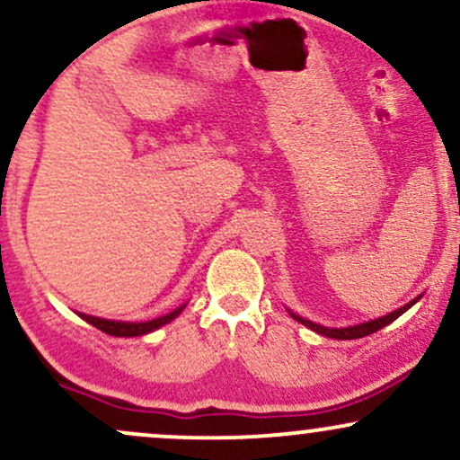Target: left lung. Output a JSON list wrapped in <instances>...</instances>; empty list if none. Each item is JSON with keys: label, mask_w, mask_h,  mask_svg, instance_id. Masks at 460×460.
I'll use <instances>...</instances> for the list:
<instances>
[{"label": "left lung", "mask_w": 460, "mask_h": 460, "mask_svg": "<svg viewBox=\"0 0 460 460\" xmlns=\"http://www.w3.org/2000/svg\"><path fill=\"white\" fill-rule=\"evenodd\" d=\"M420 298H421V294H420V296H417V298L411 300V303H406L404 307H400V309L392 311V314H387V315H381V318H376V320L361 322V324L344 326V329H331V326H322V324H315V322H311V320H307V318H300V315L294 314V311H289V315H292V318L296 320V322H300V324H305V326H307V329H311V331H315V332H318V335L332 337V340H358V337L372 335V332L381 331V329H385V326H387V324H392V322H394L395 318H400V315H402L406 309H411V307H413V305H415L417 300H420Z\"/></svg>", "instance_id": "left-lung-1"}]
</instances>
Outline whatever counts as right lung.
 I'll use <instances>...</instances> for the list:
<instances>
[{
  "label": "right lung",
  "instance_id": "1",
  "mask_svg": "<svg viewBox=\"0 0 460 460\" xmlns=\"http://www.w3.org/2000/svg\"><path fill=\"white\" fill-rule=\"evenodd\" d=\"M186 309V305H181V307L172 309L171 314L166 315H160V318L155 320H146V322H123V320H105V318H97V315H86V314H77L79 318L86 320L88 324H93L94 329L108 332V335H114V337H140V335H146V332H153L157 331L160 326L168 324V322H172L177 318L181 311Z\"/></svg>",
  "mask_w": 460,
  "mask_h": 460
}]
</instances>
